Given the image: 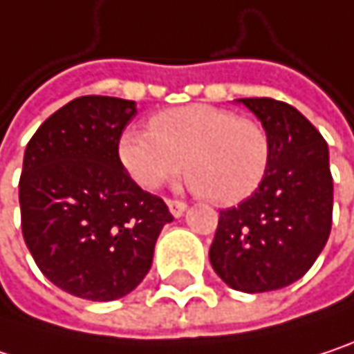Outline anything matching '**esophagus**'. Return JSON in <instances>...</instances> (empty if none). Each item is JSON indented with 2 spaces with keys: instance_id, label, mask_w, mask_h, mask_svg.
<instances>
[{
  "instance_id": "obj_1",
  "label": "esophagus",
  "mask_w": 354,
  "mask_h": 354,
  "mask_svg": "<svg viewBox=\"0 0 354 354\" xmlns=\"http://www.w3.org/2000/svg\"><path fill=\"white\" fill-rule=\"evenodd\" d=\"M168 207L174 217H180L186 211V203H182V201H168Z\"/></svg>"
}]
</instances>
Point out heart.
<instances>
[{
  "label": "heart",
  "instance_id": "obj_1",
  "mask_svg": "<svg viewBox=\"0 0 354 354\" xmlns=\"http://www.w3.org/2000/svg\"><path fill=\"white\" fill-rule=\"evenodd\" d=\"M151 129L127 127L118 158L145 190H158L184 172L190 186L219 205L252 196L270 164V139L262 124L225 108L190 104L158 112Z\"/></svg>",
  "mask_w": 354,
  "mask_h": 354
}]
</instances>
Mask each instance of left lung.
<instances>
[{"mask_svg":"<svg viewBox=\"0 0 354 354\" xmlns=\"http://www.w3.org/2000/svg\"><path fill=\"white\" fill-rule=\"evenodd\" d=\"M270 139V164L258 190L219 211L209 260L236 291L264 293L301 279L332 227V174L318 129L291 104L240 98Z\"/></svg>","mask_w":354,"mask_h":354,"instance_id":"1","label":"left lung"}]
</instances>
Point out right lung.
Returning <instances> with one entry per match:
<instances>
[{
	"label": "right lung",
	"instance_id": "add662e5",
	"mask_svg": "<svg viewBox=\"0 0 354 354\" xmlns=\"http://www.w3.org/2000/svg\"><path fill=\"white\" fill-rule=\"evenodd\" d=\"M133 100L82 96L50 114L24 151L22 236L40 272L90 301L131 293L149 272L153 248L174 217L118 158Z\"/></svg>",
	"mask_w": 354,
	"mask_h": 354
}]
</instances>
